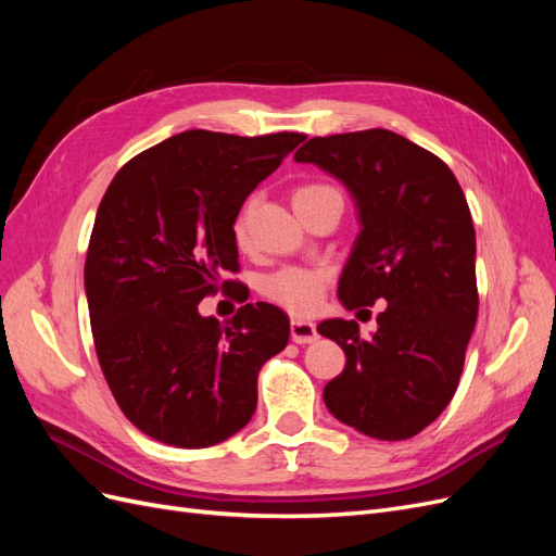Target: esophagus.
<instances>
[{
  "instance_id": "obj_1",
  "label": "esophagus",
  "mask_w": 556,
  "mask_h": 556,
  "mask_svg": "<svg viewBox=\"0 0 556 556\" xmlns=\"http://www.w3.org/2000/svg\"><path fill=\"white\" fill-rule=\"evenodd\" d=\"M290 336H292L294 343L304 345V343L317 341V329H315L313 323H306V319H292Z\"/></svg>"
}]
</instances>
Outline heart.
<instances>
[{"label": "heart", "mask_w": 556, "mask_h": 556, "mask_svg": "<svg viewBox=\"0 0 556 556\" xmlns=\"http://www.w3.org/2000/svg\"><path fill=\"white\" fill-rule=\"evenodd\" d=\"M329 197H341V192L333 188V185L327 182H308L301 185V188L294 190V208L301 211L306 206L317 204V201L329 199ZM343 199V197H341ZM248 215L250 206H245L239 217L237 225H233V231H237V239L243 241L245 231H248ZM327 288V274L317 271V268H280V271L266 276L262 280V294L266 299H271L274 304L282 306L285 311H290L294 315H311L317 311L319 301L325 296Z\"/></svg>", "instance_id": "heart-1"}]
</instances>
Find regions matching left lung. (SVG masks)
Returning a JSON list of instances; mask_svg holds the SVG:
<instances>
[{"instance_id":"1","label":"left lung","mask_w":556,"mask_h":556,"mask_svg":"<svg viewBox=\"0 0 556 556\" xmlns=\"http://www.w3.org/2000/svg\"><path fill=\"white\" fill-rule=\"evenodd\" d=\"M294 160L345 185L359 233L339 280L341 304L374 306L378 329L362 339L355 319L317 331L345 352L325 403L343 425L378 441L429 427L457 392L478 319L476 229L447 164L390 129L315 137Z\"/></svg>"}]
</instances>
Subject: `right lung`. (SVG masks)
I'll list each match as a JSON object with an SVG mask.
<instances>
[{
    "mask_svg": "<svg viewBox=\"0 0 556 556\" xmlns=\"http://www.w3.org/2000/svg\"><path fill=\"white\" fill-rule=\"evenodd\" d=\"M304 134H176L129 160L99 204L86 296L99 366L129 422L174 447H208L257 408V374L290 319L245 304L231 323L199 301L239 268L233 223Z\"/></svg>",
    "mask_w": 556,
    "mask_h": 556,
    "instance_id": "obj_1",
    "label": "right lung"
}]
</instances>
